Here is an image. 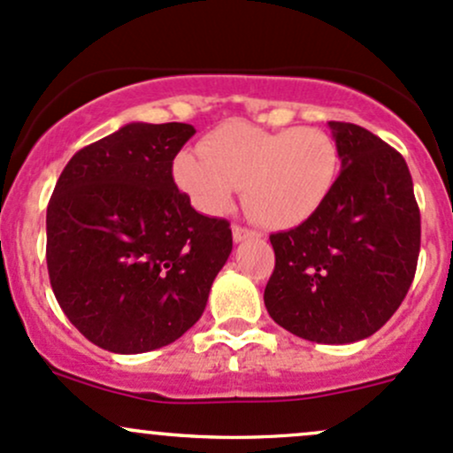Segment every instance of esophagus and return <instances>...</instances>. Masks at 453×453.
Returning <instances> with one entry per match:
<instances>
[{
    "label": "esophagus",
    "mask_w": 453,
    "mask_h": 453,
    "mask_svg": "<svg viewBox=\"0 0 453 453\" xmlns=\"http://www.w3.org/2000/svg\"><path fill=\"white\" fill-rule=\"evenodd\" d=\"M253 236H256V232L247 230V227H241V226L232 227V238H234V242H242V241H247V238H253Z\"/></svg>",
    "instance_id": "34e87169"
}]
</instances>
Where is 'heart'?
I'll use <instances>...</instances> for the list:
<instances>
[{
	"label": "heart",
	"instance_id": "obj_1",
	"mask_svg": "<svg viewBox=\"0 0 453 453\" xmlns=\"http://www.w3.org/2000/svg\"><path fill=\"white\" fill-rule=\"evenodd\" d=\"M340 173L335 142L320 128L266 131L226 122L208 133L202 154L173 161L178 187L203 212H221L242 187L247 212L273 230H290L320 211Z\"/></svg>",
	"mask_w": 453,
	"mask_h": 453
}]
</instances>
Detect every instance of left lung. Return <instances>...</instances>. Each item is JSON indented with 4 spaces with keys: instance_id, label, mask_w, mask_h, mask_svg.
<instances>
[{
    "instance_id": "8db88e82",
    "label": "left lung",
    "mask_w": 453,
    "mask_h": 453,
    "mask_svg": "<svg viewBox=\"0 0 453 453\" xmlns=\"http://www.w3.org/2000/svg\"><path fill=\"white\" fill-rule=\"evenodd\" d=\"M342 172L299 227L271 234L265 305L277 325L318 344H352L395 314L415 277L421 219L400 152L357 124L329 122Z\"/></svg>"
}]
</instances>
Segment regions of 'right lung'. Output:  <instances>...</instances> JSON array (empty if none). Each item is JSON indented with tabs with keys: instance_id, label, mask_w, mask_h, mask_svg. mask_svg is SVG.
I'll return each mask as SVG.
<instances>
[{
	"instance_id": "right-lung-1",
	"label": "right lung",
	"mask_w": 453,
	"mask_h": 453,
	"mask_svg": "<svg viewBox=\"0 0 453 453\" xmlns=\"http://www.w3.org/2000/svg\"><path fill=\"white\" fill-rule=\"evenodd\" d=\"M191 124H124L79 150L47 206L53 295L92 344L118 355L191 329L232 251L226 219L200 215L172 163Z\"/></svg>"
}]
</instances>
